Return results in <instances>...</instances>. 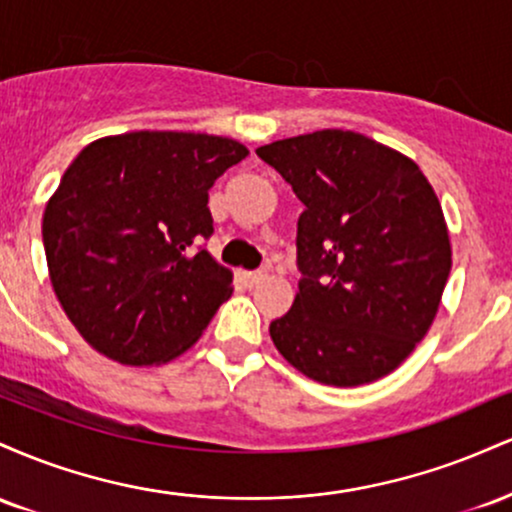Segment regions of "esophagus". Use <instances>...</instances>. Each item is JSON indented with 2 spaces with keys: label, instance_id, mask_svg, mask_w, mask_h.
<instances>
[{
  "label": "esophagus",
  "instance_id": "obj_1",
  "mask_svg": "<svg viewBox=\"0 0 512 512\" xmlns=\"http://www.w3.org/2000/svg\"><path fill=\"white\" fill-rule=\"evenodd\" d=\"M264 279H267V269H257V272H250V274H248V281H250L252 286L262 284Z\"/></svg>",
  "mask_w": 512,
  "mask_h": 512
}]
</instances>
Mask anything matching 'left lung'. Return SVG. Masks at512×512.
Returning <instances> with one entry per match:
<instances>
[{"instance_id":"1","label":"left lung","mask_w":512,"mask_h":512,"mask_svg":"<svg viewBox=\"0 0 512 512\" xmlns=\"http://www.w3.org/2000/svg\"><path fill=\"white\" fill-rule=\"evenodd\" d=\"M305 204L291 310L269 325L279 354L325 385L392 373L426 337L450 274L443 209L419 166L349 129L257 149Z\"/></svg>"}]
</instances>
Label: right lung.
<instances>
[{"mask_svg": "<svg viewBox=\"0 0 512 512\" xmlns=\"http://www.w3.org/2000/svg\"><path fill=\"white\" fill-rule=\"evenodd\" d=\"M248 156L236 139L129 132L88 144L43 214L50 281L72 325L122 366L180 356L231 296V269L202 240L219 175Z\"/></svg>", "mask_w": 512, "mask_h": 512, "instance_id": "obj_1", "label": "right lung"}]
</instances>
